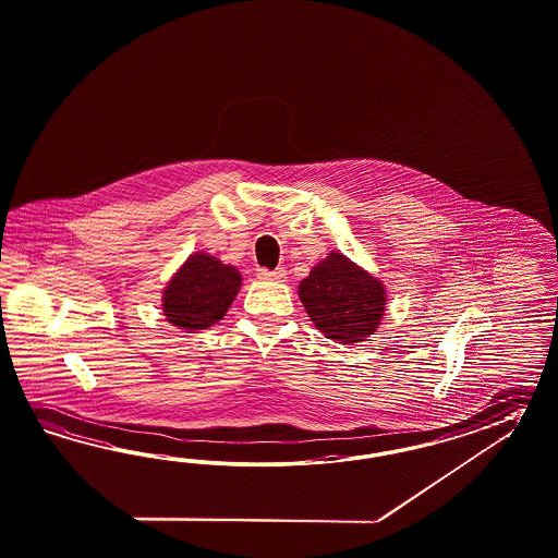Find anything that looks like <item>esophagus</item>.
I'll return each instance as SVG.
<instances>
[{
  "mask_svg": "<svg viewBox=\"0 0 558 558\" xmlns=\"http://www.w3.org/2000/svg\"><path fill=\"white\" fill-rule=\"evenodd\" d=\"M257 277L258 279H263V281H286L287 271L286 269H275V271L258 269Z\"/></svg>",
  "mask_w": 558,
  "mask_h": 558,
  "instance_id": "esophagus-1",
  "label": "esophagus"
}]
</instances>
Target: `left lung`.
<instances>
[{"label": "left lung", "mask_w": 558, "mask_h": 558, "mask_svg": "<svg viewBox=\"0 0 558 558\" xmlns=\"http://www.w3.org/2000/svg\"><path fill=\"white\" fill-rule=\"evenodd\" d=\"M315 328L338 343L362 342L385 314V287L342 253H329L300 283Z\"/></svg>", "instance_id": "obj_1"}]
</instances>
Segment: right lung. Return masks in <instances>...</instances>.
I'll list each match as a JSON object with an SVG mask.
<instances>
[{
  "instance_id": "right-lung-1",
  "label": "right lung",
  "mask_w": 558,
  "mask_h": 558,
  "mask_svg": "<svg viewBox=\"0 0 558 558\" xmlns=\"http://www.w3.org/2000/svg\"><path fill=\"white\" fill-rule=\"evenodd\" d=\"M241 287V272L196 253L175 272L163 293V312L182 329H204L222 319Z\"/></svg>"
}]
</instances>
